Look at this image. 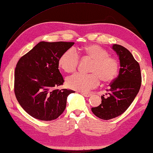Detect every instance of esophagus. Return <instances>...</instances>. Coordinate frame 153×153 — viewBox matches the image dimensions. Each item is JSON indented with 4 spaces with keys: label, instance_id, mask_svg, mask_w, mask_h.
Returning a JSON list of instances; mask_svg holds the SVG:
<instances>
[{
    "label": "esophagus",
    "instance_id": "esophagus-1",
    "mask_svg": "<svg viewBox=\"0 0 153 153\" xmlns=\"http://www.w3.org/2000/svg\"><path fill=\"white\" fill-rule=\"evenodd\" d=\"M81 94L84 95V97H89L91 96L92 95L91 94H89V93H83V92H82Z\"/></svg>",
    "mask_w": 153,
    "mask_h": 153
}]
</instances>
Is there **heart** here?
I'll list each match as a JSON object with an SVG mask.
<instances>
[{
	"label": "heart",
	"instance_id": "b5f03b06",
	"mask_svg": "<svg viewBox=\"0 0 153 153\" xmlns=\"http://www.w3.org/2000/svg\"><path fill=\"white\" fill-rule=\"evenodd\" d=\"M82 53L85 57L92 60L89 68L91 74L76 73L66 80L68 86L80 91H87L96 88L100 80L110 83L115 79L119 72V62L116 58L110 56L108 52L97 45L84 47ZM79 62V56L74 48L65 51L59 59V65L68 73L76 71Z\"/></svg>",
	"mask_w": 153,
	"mask_h": 153
}]
</instances>
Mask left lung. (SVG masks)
<instances>
[{
  "label": "left lung",
  "mask_w": 153,
  "mask_h": 153,
  "mask_svg": "<svg viewBox=\"0 0 153 153\" xmlns=\"http://www.w3.org/2000/svg\"><path fill=\"white\" fill-rule=\"evenodd\" d=\"M120 62L119 75L110 84L107 97L101 96V104L91 108L92 112L104 120L116 117L127 110L138 94L141 84L140 67L131 53L120 45H113Z\"/></svg>",
  "instance_id": "left-lung-1"
}]
</instances>
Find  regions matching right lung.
Wrapping results in <instances>:
<instances>
[{"mask_svg":"<svg viewBox=\"0 0 153 153\" xmlns=\"http://www.w3.org/2000/svg\"><path fill=\"white\" fill-rule=\"evenodd\" d=\"M74 43L41 42L18 61L14 74L15 95L32 117L52 121L64 112L68 96L74 91L55 88L64 82L58 61Z\"/></svg>","mask_w":153,"mask_h":153,"instance_id":"obj_1","label":"right lung"}]
</instances>
